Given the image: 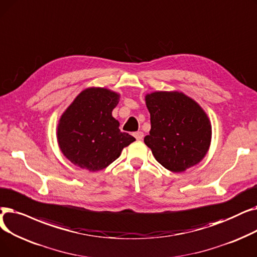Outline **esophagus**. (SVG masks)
<instances>
[{
  "label": "esophagus",
  "mask_w": 257,
  "mask_h": 257,
  "mask_svg": "<svg viewBox=\"0 0 257 257\" xmlns=\"http://www.w3.org/2000/svg\"><path fill=\"white\" fill-rule=\"evenodd\" d=\"M134 137H135L137 140H142L144 137V134L142 132H136L134 133Z\"/></svg>",
  "instance_id": "1"
}]
</instances>
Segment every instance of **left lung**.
Returning <instances> with one entry per match:
<instances>
[{
  "label": "left lung",
  "instance_id": "left-lung-1",
  "mask_svg": "<svg viewBox=\"0 0 257 257\" xmlns=\"http://www.w3.org/2000/svg\"><path fill=\"white\" fill-rule=\"evenodd\" d=\"M151 114L150 135L144 143L156 160L173 173L199 164L209 151L212 130L202 106L179 91L145 95Z\"/></svg>",
  "mask_w": 257,
  "mask_h": 257
}]
</instances>
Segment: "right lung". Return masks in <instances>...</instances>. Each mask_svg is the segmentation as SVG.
<instances>
[{"label": "right lung", "instance_id": "add662e5", "mask_svg": "<svg viewBox=\"0 0 257 257\" xmlns=\"http://www.w3.org/2000/svg\"><path fill=\"white\" fill-rule=\"evenodd\" d=\"M120 95L105 88L81 91L60 116L57 142L74 165L95 173L119 158L122 150L136 139L119 130L112 116Z\"/></svg>", "mask_w": 257, "mask_h": 257}]
</instances>
